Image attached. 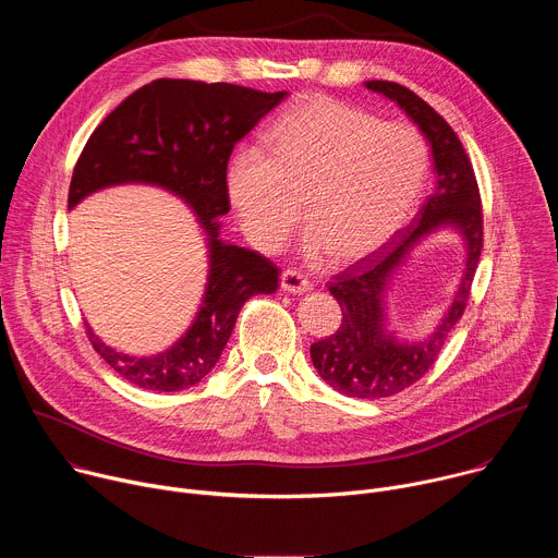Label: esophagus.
I'll return each instance as SVG.
<instances>
[{"label": "esophagus", "mask_w": 558, "mask_h": 558, "mask_svg": "<svg viewBox=\"0 0 558 558\" xmlns=\"http://www.w3.org/2000/svg\"><path fill=\"white\" fill-rule=\"evenodd\" d=\"M280 287H282L284 291H289V293H304V291H308L313 284H311V280H308L304 274H300L298 269H287V271H282V276H280Z\"/></svg>", "instance_id": "34e87169"}]
</instances>
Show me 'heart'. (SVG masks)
I'll list each match as a JSON object with an SVG mask.
<instances>
[{
	"mask_svg": "<svg viewBox=\"0 0 558 558\" xmlns=\"http://www.w3.org/2000/svg\"><path fill=\"white\" fill-rule=\"evenodd\" d=\"M426 174L420 132L313 95L271 123L265 151L238 149L225 181L238 225L258 250L282 245L302 198L308 252L360 260L411 220Z\"/></svg>",
	"mask_w": 558,
	"mask_h": 558,
	"instance_id": "heart-1",
	"label": "heart"
}]
</instances>
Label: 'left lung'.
Returning <instances> with one entry per match:
<instances>
[{"label": "left lung", "mask_w": 558, "mask_h": 558, "mask_svg": "<svg viewBox=\"0 0 558 558\" xmlns=\"http://www.w3.org/2000/svg\"><path fill=\"white\" fill-rule=\"evenodd\" d=\"M364 86L395 101L417 123L430 143L437 174L435 192L409 227L397 231L379 252L333 276L329 291L342 306V325L333 336L311 344V362L331 388L360 400H379L422 379L457 327L484 247V214L470 158L446 119L400 84L366 82ZM441 226H454L464 238V276L436 331L420 343H402L385 331L387 282L421 238Z\"/></svg>", "instance_id": "1"}]
</instances>
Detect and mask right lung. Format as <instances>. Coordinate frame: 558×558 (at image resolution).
Masks as SVG:
<instances>
[{
    "label": "right lung",
    "instance_id": "obj_1",
    "mask_svg": "<svg viewBox=\"0 0 558 558\" xmlns=\"http://www.w3.org/2000/svg\"><path fill=\"white\" fill-rule=\"evenodd\" d=\"M284 97L233 84L156 78L117 106L78 156L68 192L70 209L97 190L147 183L181 196L207 235L203 304L185 336L166 353H119L86 325L95 351L130 384L158 392L198 384L216 366L243 304L278 289V267L258 252L220 241L216 218L229 211L225 177L233 145Z\"/></svg>",
    "mask_w": 558,
    "mask_h": 558
}]
</instances>
